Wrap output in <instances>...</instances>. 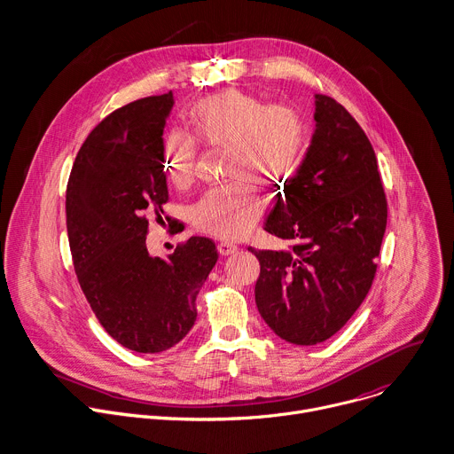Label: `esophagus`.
Listing matches in <instances>:
<instances>
[{"label": "esophagus", "mask_w": 454, "mask_h": 454, "mask_svg": "<svg viewBox=\"0 0 454 454\" xmlns=\"http://www.w3.org/2000/svg\"><path fill=\"white\" fill-rule=\"evenodd\" d=\"M218 252L220 255H231L234 252H238V247L234 243H229V241H223L218 245Z\"/></svg>", "instance_id": "1"}]
</instances>
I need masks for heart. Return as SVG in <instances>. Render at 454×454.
Instances as JSON below:
<instances>
[{
  "label": "heart",
  "instance_id": "heart-1",
  "mask_svg": "<svg viewBox=\"0 0 454 454\" xmlns=\"http://www.w3.org/2000/svg\"><path fill=\"white\" fill-rule=\"evenodd\" d=\"M193 136L209 146L227 148L229 184L211 188L192 207V223L213 238L241 239L266 207L262 190L254 183L286 184L297 173L309 143V125L294 106H266L261 98L225 90L195 104L188 114ZM197 143L173 130L162 143V168L175 186L193 178Z\"/></svg>",
  "mask_w": 454,
  "mask_h": 454
}]
</instances>
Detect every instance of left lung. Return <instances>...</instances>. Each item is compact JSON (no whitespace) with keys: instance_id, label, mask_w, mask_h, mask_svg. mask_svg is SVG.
Segmentation results:
<instances>
[{"instance_id":"left-lung-1","label":"left lung","mask_w":454,"mask_h":454,"mask_svg":"<svg viewBox=\"0 0 454 454\" xmlns=\"http://www.w3.org/2000/svg\"><path fill=\"white\" fill-rule=\"evenodd\" d=\"M315 130L264 231L283 250H254L255 304L279 338L317 345L338 333L367 297L387 229L374 148L338 102L315 95Z\"/></svg>"}]
</instances>
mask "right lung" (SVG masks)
I'll use <instances>...</instances> for the list:
<instances>
[{
	"label": "right lung",
	"mask_w": 454,
	"mask_h": 454,
	"mask_svg": "<svg viewBox=\"0 0 454 454\" xmlns=\"http://www.w3.org/2000/svg\"><path fill=\"white\" fill-rule=\"evenodd\" d=\"M171 90L109 114L83 141L66 192V225L80 288L123 347L155 354L183 340L218 252L193 236L166 259L146 248V216L168 200L162 130Z\"/></svg>",
	"instance_id": "1"
}]
</instances>
